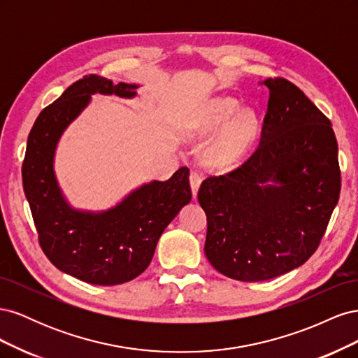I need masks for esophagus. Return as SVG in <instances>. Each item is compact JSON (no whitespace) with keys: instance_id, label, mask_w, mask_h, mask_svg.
<instances>
[{"instance_id":"34e87169","label":"esophagus","mask_w":358,"mask_h":358,"mask_svg":"<svg viewBox=\"0 0 358 358\" xmlns=\"http://www.w3.org/2000/svg\"><path fill=\"white\" fill-rule=\"evenodd\" d=\"M189 183H191V189H192V196L197 197V192L200 188V183H201V175L197 171H192L189 175Z\"/></svg>"}]
</instances>
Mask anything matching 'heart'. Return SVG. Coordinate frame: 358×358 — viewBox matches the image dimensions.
<instances>
[{"instance_id":"heart-1","label":"heart","mask_w":358,"mask_h":358,"mask_svg":"<svg viewBox=\"0 0 358 358\" xmlns=\"http://www.w3.org/2000/svg\"><path fill=\"white\" fill-rule=\"evenodd\" d=\"M231 96L213 99L204 106L197 124V134L208 136L222 128L204 149L210 164L229 167L239 162L252 146L258 133V116L252 109H241Z\"/></svg>"}]
</instances>
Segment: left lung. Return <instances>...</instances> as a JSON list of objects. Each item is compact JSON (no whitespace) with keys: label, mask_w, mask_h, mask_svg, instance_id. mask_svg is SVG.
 I'll return each instance as SVG.
<instances>
[{"label":"left lung","mask_w":358,"mask_h":358,"mask_svg":"<svg viewBox=\"0 0 358 358\" xmlns=\"http://www.w3.org/2000/svg\"><path fill=\"white\" fill-rule=\"evenodd\" d=\"M263 85L270 96L257 150L199 189L208 216L204 254L220 273L243 282L306 263L341 192L331 122L294 83L275 78Z\"/></svg>","instance_id":"1"}]
</instances>
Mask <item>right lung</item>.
<instances>
[{
  "instance_id": "1",
  "label": "right lung",
  "mask_w": 358,
  "mask_h": 358,
  "mask_svg": "<svg viewBox=\"0 0 358 358\" xmlns=\"http://www.w3.org/2000/svg\"><path fill=\"white\" fill-rule=\"evenodd\" d=\"M137 88L85 76L41 110L28 136L22 180L40 246L61 272L94 285H119L143 273L159 236L192 197L187 167L169 180L143 183L107 210L74 209L64 197L55 175L64 131L88 107L91 95L133 99Z\"/></svg>"
}]
</instances>
